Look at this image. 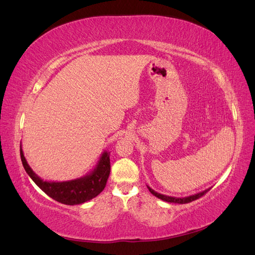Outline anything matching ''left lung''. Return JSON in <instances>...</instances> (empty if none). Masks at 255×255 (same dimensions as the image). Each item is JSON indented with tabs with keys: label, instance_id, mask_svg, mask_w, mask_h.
<instances>
[{
	"label": "left lung",
	"instance_id": "8db88e82",
	"mask_svg": "<svg viewBox=\"0 0 255 255\" xmlns=\"http://www.w3.org/2000/svg\"><path fill=\"white\" fill-rule=\"evenodd\" d=\"M147 189H149V191L153 194L155 195L156 198L161 199L163 201H166V202H169V203H178V204H185V203H189V202H192V201L197 200L199 198L202 197V195H204L206 192H208L211 188L209 189H205L204 191H201L197 194H192V195H189V197H185V198H175V197H168V195H164V194H161L158 193L156 191L153 190L152 188H150L149 186H147Z\"/></svg>",
	"mask_w": 255,
	"mask_h": 255
}]
</instances>
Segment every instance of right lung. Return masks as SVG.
Listing matches in <instances>:
<instances>
[{
    "label": "right lung",
    "mask_w": 255,
    "mask_h": 255,
    "mask_svg": "<svg viewBox=\"0 0 255 255\" xmlns=\"http://www.w3.org/2000/svg\"><path fill=\"white\" fill-rule=\"evenodd\" d=\"M20 157L26 173L41 190L53 200L66 205L85 203L96 198L106 186L111 171L110 152L104 151L93 170L81 178L68 181H44L34 173L27 163L20 146Z\"/></svg>",
    "instance_id": "obj_1"
}]
</instances>
